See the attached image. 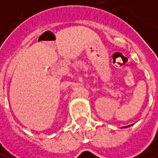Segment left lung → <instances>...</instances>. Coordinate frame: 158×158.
Instances as JSON below:
<instances>
[{
  "mask_svg": "<svg viewBox=\"0 0 158 158\" xmlns=\"http://www.w3.org/2000/svg\"><path fill=\"white\" fill-rule=\"evenodd\" d=\"M127 127H129V126H125V127H123V128H127Z\"/></svg>",
  "mask_w": 158,
  "mask_h": 158,
  "instance_id": "1",
  "label": "left lung"
}]
</instances>
